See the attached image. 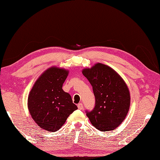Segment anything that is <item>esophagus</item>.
<instances>
[{
  "label": "esophagus",
  "instance_id": "1",
  "mask_svg": "<svg viewBox=\"0 0 160 160\" xmlns=\"http://www.w3.org/2000/svg\"><path fill=\"white\" fill-rule=\"evenodd\" d=\"M78 108L79 109H83V105L82 103H79V104H78Z\"/></svg>",
  "mask_w": 160,
  "mask_h": 160
}]
</instances>
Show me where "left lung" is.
I'll return each mask as SVG.
<instances>
[{
	"instance_id": "8db88e82",
	"label": "left lung",
	"mask_w": 160,
	"mask_h": 160,
	"mask_svg": "<svg viewBox=\"0 0 160 160\" xmlns=\"http://www.w3.org/2000/svg\"><path fill=\"white\" fill-rule=\"evenodd\" d=\"M82 73L92 84L95 96L94 108L86 110L91 123L100 131L116 129L129 110L130 97L126 84L114 70L101 63L84 68Z\"/></svg>"
}]
</instances>
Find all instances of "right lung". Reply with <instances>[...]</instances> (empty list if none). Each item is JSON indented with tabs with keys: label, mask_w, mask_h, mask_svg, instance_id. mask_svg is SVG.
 Segmentation results:
<instances>
[{
	"label": "right lung",
	"mask_w": 160,
	"mask_h": 160,
	"mask_svg": "<svg viewBox=\"0 0 160 160\" xmlns=\"http://www.w3.org/2000/svg\"><path fill=\"white\" fill-rule=\"evenodd\" d=\"M68 71L51 67L41 76L28 99L31 117L38 126L49 132H55L78 109L69 93L62 89Z\"/></svg>",
	"instance_id": "add662e5"
}]
</instances>
